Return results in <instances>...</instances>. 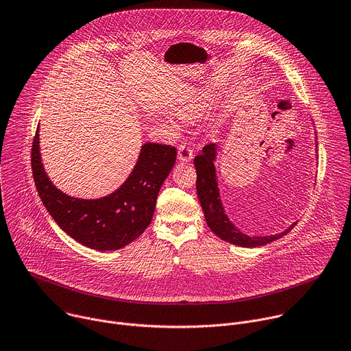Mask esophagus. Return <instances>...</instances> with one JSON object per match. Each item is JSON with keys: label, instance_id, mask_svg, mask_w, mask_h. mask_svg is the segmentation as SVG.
<instances>
[{"label": "esophagus", "instance_id": "34e87169", "mask_svg": "<svg viewBox=\"0 0 351 351\" xmlns=\"http://www.w3.org/2000/svg\"><path fill=\"white\" fill-rule=\"evenodd\" d=\"M192 156H193L192 149L186 144H181L178 147V159H180V162H185V163L191 162Z\"/></svg>", "mask_w": 351, "mask_h": 351}]
</instances>
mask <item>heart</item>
Instances as JSON below:
<instances>
[{
  "instance_id": "obj_1",
  "label": "heart",
  "mask_w": 351,
  "mask_h": 351,
  "mask_svg": "<svg viewBox=\"0 0 351 351\" xmlns=\"http://www.w3.org/2000/svg\"><path fill=\"white\" fill-rule=\"evenodd\" d=\"M217 93L215 88L192 90L181 97L176 104V112H167L165 114L166 123L173 130H180L182 120H193L210 110L215 104Z\"/></svg>"
}]
</instances>
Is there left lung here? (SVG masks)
Here are the masks:
<instances>
[{"instance_id":"1","label":"left lung","mask_w":351,"mask_h":351,"mask_svg":"<svg viewBox=\"0 0 351 351\" xmlns=\"http://www.w3.org/2000/svg\"><path fill=\"white\" fill-rule=\"evenodd\" d=\"M217 154H219L217 144H208L202 149V154L195 156L193 159L196 174H197L196 192H197V197H199L208 228L223 241L237 246H242V247L263 246L285 237L296 226V223H293L289 228H287L282 232L274 234V235H265V237H260V235L250 237L243 234L238 227H235V224L226 215V208L223 206L221 196H220L216 166H215Z\"/></svg>"}]
</instances>
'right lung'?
Returning <instances> with one entry per match:
<instances>
[{"label": "right lung", "instance_id": "right-lung-1", "mask_svg": "<svg viewBox=\"0 0 351 351\" xmlns=\"http://www.w3.org/2000/svg\"><path fill=\"white\" fill-rule=\"evenodd\" d=\"M40 127L32 148V170L47 212L69 237L99 252L117 250L135 241L152 221L158 193L174 167L177 149L147 143L128 178L99 199L69 196L58 189L44 170Z\"/></svg>", "mask_w": 351, "mask_h": 351}]
</instances>
